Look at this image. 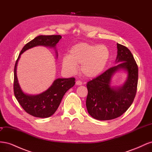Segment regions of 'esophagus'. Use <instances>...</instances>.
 I'll return each mask as SVG.
<instances>
[{"instance_id": "esophagus-1", "label": "esophagus", "mask_w": 152, "mask_h": 152, "mask_svg": "<svg viewBox=\"0 0 152 152\" xmlns=\"http://www.w3.org/2000/svg\"><path fill=\"white\" fill-rule=\"evenodd\" d=\"M75 84L77 86H81L82 84V82L81 81H80V80H77L76 82H75Z\"/></svg>"}]
</instances>
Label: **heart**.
Returning a JSON list of instances; mask_svg holds the SVG:
<instances>
[{
    "label": "heart",
    "instance_id": "1",
    "mask_svg": "<svg viewBox=\"0 0 152 152\" xmlns=\"http://www.w3.org/2000/svg\"><path fill=\"white\" fill-rule=\"evenodd\" d=\"M110 56V50L106 45L80 42L71 48L68 56L63 57L62 66L68 72L73 73L77 70V65H80L82 74L92 79L102 74Z\"/></svg>",
    "mask_w": 152,
    "mask_h": 152
}]
</instances>
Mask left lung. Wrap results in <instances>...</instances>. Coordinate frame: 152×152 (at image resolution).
I'll return each instance as SVG.
<instances>
[{"mask_svg":"<svg viewBox=\"0 0 152 152\" xmlns=\"http://www.w3.org/2000/svg\"><path fill=\"white\" fill-rule=\"evenodd\" d=\"M117 65L87 82L86 107L90 115L96 120L108 121L121 116L130 107L135 98L138 79V68L127 48L117 44ZM127 73V79L121 86L111 85L117 71Z\"/></svg>","mask_w":152,"mask_h":152,"instance_id":"left-lung-1","label":"left lung"}]
</instances>
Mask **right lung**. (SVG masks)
<instances>
[{"mask_svg":"<svg viewBox=\"0 0 152 152\" xmlns=\"http://www.w3.org/2000/svg\"><path fill=\"white\" fill-rule=\"evenodd\" d=\"M61 39L58 35H39L27 43L23 48L15 63L14 70V93L18 103L26 112L31 115L39 118L49 117L56 111L60 104L63 96L75 85V78L69 79H57L52 85L43 93L31 95L25 93L21 89L17 77V65L21 54L26 50L34 47L42 46L53 48L58 58V54L56 49V44Z\"/></svg>","mask_w":152,"mask_h":152,"instance_id":"right-lung-1","label":"right lung"}]
</instances>
